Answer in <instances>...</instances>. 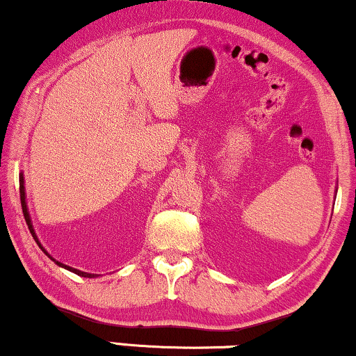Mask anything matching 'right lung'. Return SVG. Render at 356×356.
Segmentation results:
<instances>
[{
	"instance_id": "right-lung-1",
	"label": "right lung",
	"mask_w": 356,
	"mask_h": 356,
	"mask_svg": "<svg viewBox=\"0 0 356 356\" xmlns=\"http://www.w3.org/2000/svg\"><path fill=\"white\" fill-rule=\"evenodd\" d=\"M19 193H21V204H22V212H24V217H26V222H27V225H29V230H31V233H32V236H33V240L37 241V245L40 246V250L45 252V254L50 257L51 261H55L53 259V257L48 254V252L45 251V248H43L40 243H38V238H37V235H35V230H33V227H32V220H31V216H29V211H27V202H26V188H24V177H22V173L19 175ZM58 266L60 267H65V269H67V270H71V272H74V274H77V275H81V277H89V279H92V277H95V274H87V272H82V270H77V269H74V267H70V266H66V264H61V262H58V261H55Z\"/></svg>"
}]
</instances>
